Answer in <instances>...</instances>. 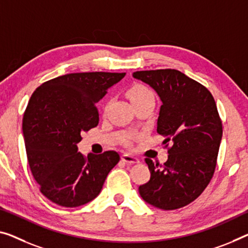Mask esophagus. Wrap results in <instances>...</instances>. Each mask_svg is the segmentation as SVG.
<instances>
[{"mask_svg": "<svg viewBox=\"0 0 248 248\" xmlns=\"http://www.w3.org/2000/svg\"><path fill=\"white\" fill-rule=\"evenodd\" d=\"M122 161L127 163V164H132V165H134V164H139L140 163V159L134 157V156L129 155V154H123L122 155Z\"/></svg>", "mask_w": 248, "mask_h": 248, "instance_id": "obj_1", "label": "esophagus"}]
</instances>
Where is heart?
<instances>
[{"label":"heart","instance_id":"heart-1","mask_svg":"<svg viewBox=\"0 0 248 248\" xmlns=\"http://www.w3.org/2000/svg\"><path fill=\"white\" fill-rule=\"evenodd\" d=\"M151 94H153V93H152V91L150 89H147L146 86L140 85V84H136L134 86H132L128 91V96H129V98H131L132 102L135 100H139V98L143 97V96H146V95H151Z\"/></svg>","mask_w":248,"mask_h":248}]
</instances>
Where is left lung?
I'll use <instances>...</instances> for the list:
<instances>
[{
	"mask_svg": "<svg viewBox=\"0 0 248 248\" xmlns=\"http://www.w3.org/2000/svg\"><path fill=\"white\" fill-rule=\"evenodd\" d=\"M133 78L146 83L161 98L157 133L165 137L169 158L163 166L145 158L150 181L140 195L164 211L184 207L211 182L222 140V121L206 87L177 70L139 71Z\"/></svg>",
	"mask_w": 248,
	"mask_h": 248,
	"instance_id": "obj_1",
	"label": "left lung"
}]
</instances>
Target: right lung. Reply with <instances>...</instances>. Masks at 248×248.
Returning a JSON list of instances; mask_svg holds the SVG:
<instances>
[{"instance_id":"right-lung-1","label":"right lung","mask_w":248,"mask_h":248,"mask_svg":"<svg viewBox=\"0 0 248 248\" xmlns=\"http://www.w3.org/2000/svg\"><path fill=\"white\" fill-rule=\"evenodd\" d=\"M125 73L89 72L59 76L34 91L23 116V136L32 175L53 203L78 207L93 201L120 162L114 151L84 157L81 133L97 126L95 104Z\"/></svg>"}]
</instances>
